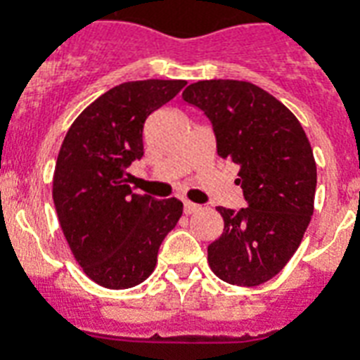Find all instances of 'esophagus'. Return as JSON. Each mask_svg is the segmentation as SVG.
Segmentation results:
<instances>
[{"mask_svg":"<svg viewBox=\"0 0 360 360\" xmlns=\"http://www.w3.org/2000/svg\"><path fill=\"white\" fill-rule=\"evenodd\" d=\"M183 209H185V214H192L196 213V211H200V205L198 203H192V202H185L183 203Z\"/></svg>","mask_w":360,"mask_h":360,"instance_id":"esophagus-1","label":"esophagus"}]
</instances>
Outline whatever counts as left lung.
Listing matches in <instances>:
<instances>
[{
  "instance_id": "8db88e82",
  "label": "left lung",
  "mask_w": 360,
  "mask_h": 360,
  "mask_svg": "<svg viewBox=\"0 0 360 360\" xmlns=\"http://www.w3.org/2000/svg\"><path fill=\"white\" fill-rule=\"evenodd\" d=\"M183 101L207 115L217 153L239 164L246 207H217L224 231L207 246L220 280L259 285L284 269L310 224L316 160L301 123L273 95L250 82L202 80Z\"/></svg>"
}]
</instances>
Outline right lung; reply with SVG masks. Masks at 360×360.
<instances>
[{"mask_svg": "<svg viewBox=\"0 0 360 360\" xmlns=\"http://www.w3.org/2000/svg\"><path fill=\"white\" fill-rule=\"evenodd\" d=\"M185 80L124 82L70 124L53 172V205L84 273L127 290L153 273L158 248L183 214L177 198L134 194L127 168L143 157V123Z\"/></svg>", "mask_w": 360, "mask_h": 360, "instance_id": "add662e5", "label": "right lung"}]
</instances>
